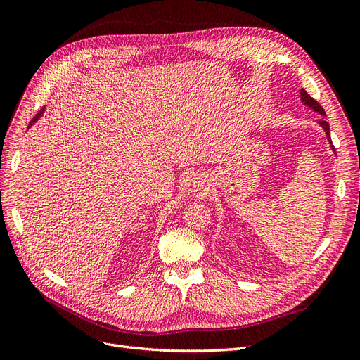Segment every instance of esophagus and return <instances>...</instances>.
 Segmentation results:
<instances>
[{"label":"esophagus","instance_id":"esophagus-1","mask_svg":"<svg viewBox=\"0 0 360 360\" xmlns=\"http://www.w3.org/2000/svg\"><path fill=\"white\" fill-rule=\"evenodd\" d=\"M204 191H205V188H204V184L201 181H192L191 192H200V193H202Z\"/></svg>","mask_w":360,"mask_h":360}]
</instances>
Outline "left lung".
Masks as SVG:
<instances>
[{"label": "left lung", "instance_id": "1", "mask_svg": "<svg viewBox=\"0 0 360 360\" xmlns=\"http://www.w3.org/2000/svg\"><path fill=\"white\" fill-rule=\"evenodd\" d=\"M300 99H302V102L307 105V106H309V108H312V110L315 111V112H319V114H321V115H326V112H324V110L321 108V105L315 101V99H312V97L304 91L303 89L300 90ZM319 124L324 129V132H326V135H328V139H329V143L332 144V141H330V127H329V123L326 122L324 118H320L319 120ZM332 148H333V146H332ZM335 150V148H333Z\"/></svg>", "mask_w": 360, "mask_h": 360}]
</instances>
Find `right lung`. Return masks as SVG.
Returning a JSON list of instances; mask_svg holds the SVG:
<instances>
[{
  "mask_svg": "<svg viewBox=\"0 0 360 360\" xmlns=\"http://www.w3.org/2000/svg\"><path fill=\"white\" fill-rule=\"evenodd\" d=\"M43 111H45V108H43V110H41V111H40V112H39V114H37V115H36V117H34V118H32V120H31V123H30V126H32V124H34V123H36V122H37V120H39V118H40V117H41V114H43Z\"/></svg>",
  "mask_w": 360,
  "mask_h": 360,
  "instance_id": "1",
  "label": "right lung"
}]
</instances>
